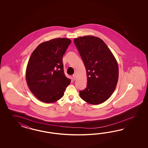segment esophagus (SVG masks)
Masks as SVG:
<instances>
[{"instance_id":"esophagus-1","label":"esophagus","mask_w":148,"mask_h":148,"mask_svg":"<svg viewBox=\"0 0 148 148\" xmlns=\"http://www.w3.org/2000/svg\"><path fill=\"white\" fill-rule=\"evenodd\" d=\"M76 75L75 74H74V75H73V80H75V79H76Z\"/></svg>"}]
</instances>
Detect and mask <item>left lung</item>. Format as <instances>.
Masks as SVG:
<instances>
[{
	"label": "left lung",
	"instance_id": "left-lung-1",
	"mask_svg": "<svg viewBox=\"0 0 148 148\" xmlns=\"http://www.w3.org/2000/svg\"><path fill=\"white\" fill-rule=\"evenodd\" d=\"M86 69V88L79 92L81 98L93 105L103 103L113 93L118 80L116 60L101 39L93 36L74 40Z\"/></svg>",
	"mask_w": 148,
	"mask_h": 148
}]
</instances>
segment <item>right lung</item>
Listing matches in <instances>:
<instances>
[{
    "mask_svg": "<svg viewBox=\"0 0 148 148\" xmlns=\"http://www.w3.org/2000/svg\"><path fill=\"white\" fill-rule=\"evenodd\" d=\"M71 40L58 38L38 45L27 65L26 80L32 93L46 103L58 101L63 96L71 80L64 73L62 58Z\"/></svg>",
    "mask_w": 148,
    "mask_h": 148,
    "instance_id": "right-lung-1",
    "label": "right lung"
}]
</instances>
